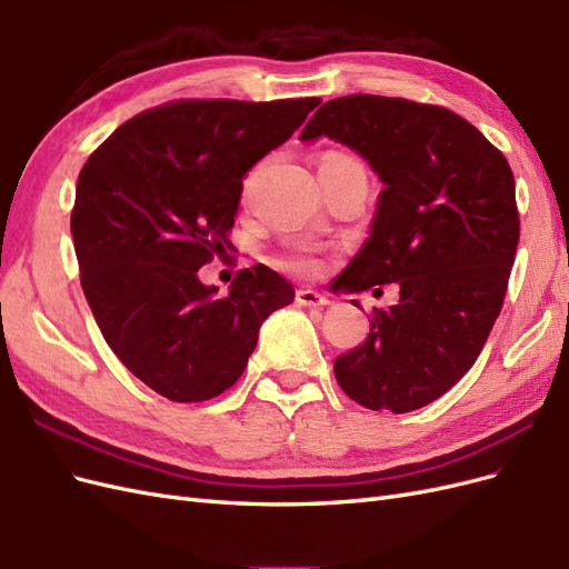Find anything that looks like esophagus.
I'll return each instance as SVG.
<instances>
[{
  "instance_id": "34e87169",
  "label": "esophagus",
  "mask_w": 569,
  "mask_h": 569,
  "mask_svg": "<svg viewBox=\"0 0 569 569\" xmlns=\"http://www.w3.org/2000/svg\"><path fill=\"white\" fill-rule=\"evenodd\" d=\"M297 303L306 306V308H322V306L330 303V299L318 295V291H313V289H299L297 291Z\"/></svg>"
}]
</instances>
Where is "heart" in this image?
Returning a JSON list of instances; mask_svg holds the SVG:
<instances>
[{"label":"heart","mask_w":569,"mask_h":569,"mask_svg":"<svg viewBox=\"0 0 569 569\" xmlns=\"http://www.w3.org/2000/svg\"><path fill=\"white\" fill-rule=\"evenodd\" d=\"M322 159H349V157H343V153H325ZM249 184H251V178L247 180V189H249ZM295 263H297V268L308 270V272H316L320 268V263L316 261V258H311V256H299Z\"/></svg>","instance_id":"obj_1"}]
</instances>
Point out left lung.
<instances>
[{"label":"left lung","instance_id":"obj_1","mask_svg":"<svg viewBox=\"0 0 569 569\" xmlns=\"http://www.w3.org/2000/svg\"><path fill=\"white\" fill-rule=\"evenodd\" d=\"M320 134L385 182L370 237L335 289L401 287L399 303L372 308L368 339L337 356L335 377L360 406L410 412L475 366L501 313L520 239L512 170L468 120L403 97L325 101L301 140Z\"/></svg>","mask_w":569,"mask_h":569}]
</instances>
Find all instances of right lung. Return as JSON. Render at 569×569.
<instances>
[{
    "instance_id": "right-lung-1",
    "label": "right lung",
    "mask_w": 569,
    "mask_h": 569,
    "mask_svg": "<svg viewBox=\"0 0 569 569\" xmlns=\"http://www.w3.org/2000/svg\"><path fill=\"white\" fill-rule=\"evenodd\" d=\"M318 104L176 99L116 128L82 166L71 232L84 299L120 363L166 399L230 389L261 322L295 301L263 263L239 270L226 297L197 270L232 249L247 170Z\"/></svg>"
}]
</instances>
